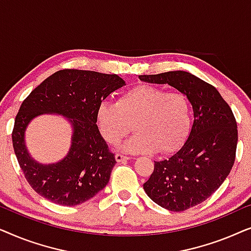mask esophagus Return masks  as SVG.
Segmentation results:
<instances>
[{"label": "esophagus", "mask_w": 251, "mask_h": 251, "mask_svg": "<svg viewBox=\"0 0 251 251\" xmlns=\"http://www.w3.org/2000/svg\"><path fill=\"white\" fill-rule=\"evenodd\" d=\"M115 160L118 161V162H125V161L130 160V157L126 155H123V154L118 153V154H115Z\"/></svg>", "instance_id": "esophagus-1"}]
</instances>
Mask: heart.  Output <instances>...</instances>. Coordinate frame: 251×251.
<instances>
[{
    "instance_id": "b5f03b06",
    "label": "heart",
    "mask_w": 251,
    "mask_h": 251,
    "mask_svg": "<svg viewBox=\"0 0 251 251\" xmlns=\"http://www.w3.org/2000/svg\"><path fill=\"white\" fill-rule=\"evenodd\" d=\"M96 121L112 145L128 136L133 126L137 132L123 146L126 152L171 153L183 145L190 131L191 102L180 91L138 84L123 91L116 102H101Z\"/></svg>"
}]
</instances>
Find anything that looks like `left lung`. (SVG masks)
<instances>
[{"mask_svg": "<svg viewBox=\"0 0 251 251\" xmlns=\"http://www.w3.org/2000/svg\"><path fill=\"white\" fill-rule=\"evenodd\" d=\"M149 83L169 84L183 92L193 107L190 136L173 156L154 161L144 190L171 211L194 207L217 191L235 161L238 126L231 107L214 85L184 71L139 75Z\"/></svg>", "mask_w": 251, "mask_h": 251, "instance_id": "1", "label": "left lung"}]
</instances>
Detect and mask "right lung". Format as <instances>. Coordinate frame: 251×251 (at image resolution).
Instances as JSON below:
<instances>
[{"label": "right lung", "mask_w": 251, "mask_h": 251, "mask_svg": "<svg viewBox=\"0 0 251 251\" xmlns=\"http://www.w3.org/2000/svg\"><path fill=\"white\" fill-rule=\"evenodd\" d=\"M125 84L116 74L63 70L46 78L23 101L12 145L26 180L37 194L72 207L90 200L107 185L116 161L96 125V112L109 94ZM43 112L66 116L74 128L70 152L57 164H39L25 145L26 126Z\"/></svg>", "instance_id": "right-lung-1"}]
</instances>
